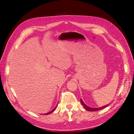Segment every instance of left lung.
Returning a JSON list of instances; mask_svg holds the SVG:
<instances>
[{"label": "left lung", "instance_id": "8db88e82", "mask_svg": "<svg viewBox=\"0 0 134 134\" xmlns=\"http://www.w3.org/2000/svg\"><path fill=\"white\" fill-rule=\"evenodd\" d=\"M80 101H81V104L83 105V107H84V108H85L86 110L87 111H98V110H100L101 109H104L106 107H107L108 105H109V104H108V105H104V106L102 107H100V108H91V107H89L88 106H87V105H86L85 103H83V102L82 101V100L81 99H80Z\"/></svg>", "mask_w": 134, "mask_h": 134}]
</instances>
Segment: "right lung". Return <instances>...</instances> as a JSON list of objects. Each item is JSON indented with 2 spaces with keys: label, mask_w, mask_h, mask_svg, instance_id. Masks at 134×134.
<instances>
[{
  "label": "right lung",
  "mask_w": 134,
  "mask_h": 134,
  "mask_svg": "<svg viewBox=\"0 0 134 134\" xmlns=\"http://www.w3.org/2000/svg\"><path fill=\"white\" fill-rule=\"evenodd\" d=\"M58 104L56 105V106L55 107V108L54 109H53V110H52L51 111H50V112H48V113H47V114H43V115H48V114H51V113H52V112H53L54 111V110L55 109V108H56V107H57V105H58Z\"/></svg>",
  "instance_id": "1"
}]
</instances>
